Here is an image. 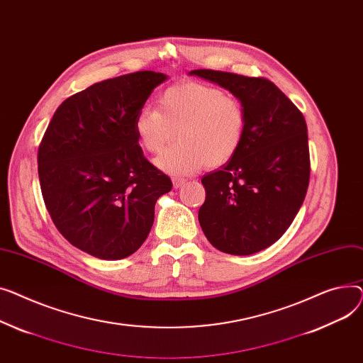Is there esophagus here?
Segmentation results:
<instances>
[{"instance_id": "1", "label": "esophagus", "mask_w": 363, "mask_h": 363, "mask_svg": "<svg viewBox=\"0 0 363 363\" xmlns=\"http://www.w3.org/2000/svg\"><path fill=\"white\" fill-rule=\"evenodd\" d=\"M184 183H186V180H184L183 177H173V186H174V189H179V187L184 186Z\"/></svg>"}]
</instances>
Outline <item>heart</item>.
Returning <instances> with one entry per match:
<instances>
[{"label": "heart", "mask_w": 363, "mask_h": 363, "mask_svg": "<svg viewBox=\"0 0 363 363\" xmlns=\"http://www.w3.org/2000/svg\"><path fill=\"white\" fill-rule=\"evenodd\" d=\"M246 111L239 98L202 82H180L164 89L155 108H143L133 118V132L145 152L167 173L189 174L202 167L230 162L242 146Z\"/></svg>", "instance_id": "1"}]
</instances>
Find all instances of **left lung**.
Here are the masks:
<instances>
[{
    "instance_id": "1",
    "label": "left lung",
    "mask_w": 363,
    "mask_h": 363,
    "mask_svg": "<svg viewBox=\"0 0 363 363\" xmlns=\"http://www.w3.org/2000/svg\"><path fill=\"white\" fill-rule=\"evenodd\" d=\"M228 89L246 111L239 152L202 177L199 224L209 243L231 255L257 253L279 240L309 186L308 127L299 108L265 77L194 70Z\"/></svg>"
}]
</instances>
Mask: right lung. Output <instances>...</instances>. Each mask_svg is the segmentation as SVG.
Segmentation results:
<instances>
[{"label":"right lung","mask_w":363,"mask_h":363,"mask_svg":"<svg viewBox=\"0 0 363 363\" xmlns=\"http://www.w3.org/2000/svg\"><path fill=\"white\" fill-rule=\"evenodd\" d=\"M162 73L95 83L64 101L38 149L48 214L73 246L99 259L130 257L152 228L157 199L173 183L143 157L133 118Z\"/></svg>","instance_id":"obj_1"}]
</instances>
